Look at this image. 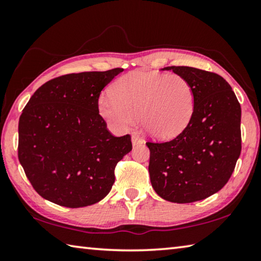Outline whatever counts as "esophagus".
Instances as JSON below:
<instances>
[{
  "label": "esophagus",
  "mask_w": 261,
  "mask_h": 261,
  "mask_svg": "<svg viewBox=\"0 0 261 261\" xmlns=\"http://www.w3.org/2000/svg\"><path fill=\"white\" fill-rule=\"evenodd\" d=\"M132 144H134V146H137V145L144 144V140L139 138L138 136H132Z\"/></svg>",
  "instance_id": "esophagus-1"
}]
</instances>
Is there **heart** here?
Returning a JSON list of instances; mask_svg holds the SVG:
<instances>
[{"instance_id":"1","label":"heart","mask_w":261,"mask_h":261,"mask_svg":"<svg viewBox=\"0 0 261 261\" xmlns=\"http://www.w3.org/2000/svg\"><path fill=\"white\" fill-rule=\"evenodd\" d=\"M113 96L99 99V112L115 129L127 130L141 120L145 131L158 139L178 136L191 121L194 93L177 73L136 70L118 78Z\"/></svg>"}]
</instances>
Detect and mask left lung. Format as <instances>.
Wrapping results in <instances>:
<instances>
[{
	"label": "left lung",
	"instance_id": "1",
	"mask_svg": "<svg viewBox=\"0 0 261 261\" xmlns=\"http://www.w3.org/2000/svg\"><path fill=\"white\" fill-rule=\"evenodd\" d=\"M163 70H171L191 84L194 110L176 138L146 143L149 178L163 199L188 204L220 191L230 178L242 149L241 105L218 73L191 67Z\"/></svg>",
	"mask_w": 261,
	"mask_h": 261
}]
</instances>
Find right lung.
<instances>
[{"mask_svg": "<svg viewBox=\"0 0 261 261\" xmlns=\"http://www.w3.org/2000/svg\"><path fill=\"white\" fill-rule=\"evenodd\" d=\"M123 69L69 73L39 87L19 117L18 159L42 198L78 208L107 196L115 167L132 149L99 114L103 87Z\"/></svg>", "mask_w": 261, "mask_h": 261, "instance_id": "1", "label": "right lung"}]
</instances>
